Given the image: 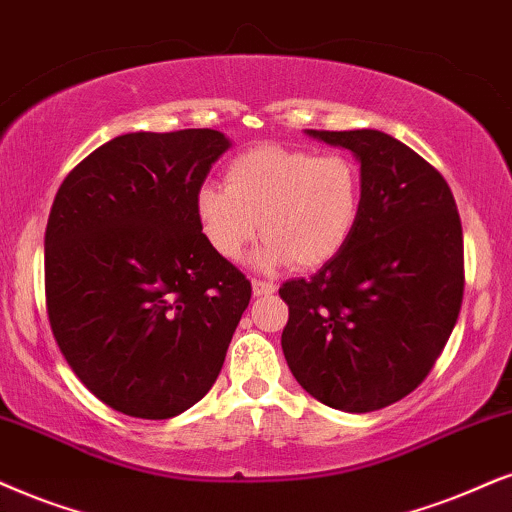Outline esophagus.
I'll list each match as a JSON object with an SVG mask.
<instances>
[{
    "label": "esophagus",
    "instance_id": "esophagus-1",
    "mask_svg": "<svg viewBox=\"0 0 512 512\" xmlns=\"http://www.w3.org/2000/svg\"><path fill=\"white\" fill-rule=\"evenodd\" d=\"M276 290V283L271 281H260V278H252V293L255 295H269Z\"/></svg>",
    "mask_w": 512,
    "mask_h": 512
}]
</instances>
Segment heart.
I'll list each match as a JSON object with an SVG mask.
<instances>
[{
	"label": "heart",
	"instance_id": "obj_1",
	"mask_svg": "<svg viewBox=\"0 0 512 512\" xmlns=\"http://www.w3.org/2000/svg\"><path fill=\"white\" fill-rule=\"evenodd\" d=\"M364 208V177L342 153L260 144L238 153L224 186L205 184L196 196L200 234L224 260H238L257 236L260 267L290 262L316 269L347 248Z\"/></svg>",
	"mask_w": 512,
	"mask_h": 512
}]
</instances>
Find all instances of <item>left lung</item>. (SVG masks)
<instances>
[{"label": "left lung", "instance_id": "1", "mask_svg": "<svg viewBox=\"0 0 512 512\" xmlns=\"http://www.w3.org/2000/svg\"><path fill=\"white\" fill-rule=\"evenodd\" d=\"M309 137L352 151L364 208L347 248L286 281L281 347L295 380L347 413L385 409L428 378L463 302V229L446 179L378 129Z\"/></svg>", "mask_w": 512, "mask_h": 512}]
</instances>
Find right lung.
Returning <instances> with one entry per match:
<instances>
[{"mask_svg":"<svg viewBox=\"0 0 512 512\" xmlns=\"http://www.w3.org/2000/svg\"><path fill=\"white\" fill-rule=\"evenodd\" d=\"M229 146L217 129L122 134L89 153L51 205V331L84 387L125 416L165 420L203 399L250 302V281L196 217Z\"/></svg>","mask_w":512,"mask_h":512,"instance_id":"right-lung-1","label":"right lung"}]
</instances>
